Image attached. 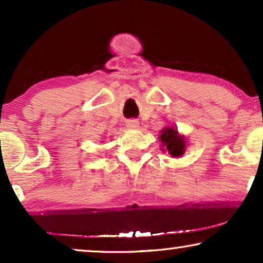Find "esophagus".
<instances>
[{
	"label": "esophagus",
	"mask_w": 263,
	"mask_h": 263,
	"mask_svg": "<svg viewBox=\"0 0 263 263\" xmlns=\"http://www.w3.org/2000/svg\"><path fill=\"white\" fill-rule=\"evenodd\" d=\"M139 127V121L138 120H129L127 121V128L129 129H136Z\"/></svg>",
	"instance_id": "obj_1"
}]
</instances>
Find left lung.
I'll list each match as a JSON object with an SVG mask.
<instances>
[{
    "label": "left lung",
    "instance_id": "left-lung-1",
    "mask_svg": "<svg viewBox=\"0 0 263 263\" xmlns=\"http://www.w3.org/2000/svg\"><path fill=\"white\" fill-rule=\"evenodd\" d=\"M161 151L167 152L172 158H181L185 153L186 140L181 135L174 125H166L160 130Z\"/></svg>",
    "mask_w": 263,
    "mask_h": 263
}]
</instances>
